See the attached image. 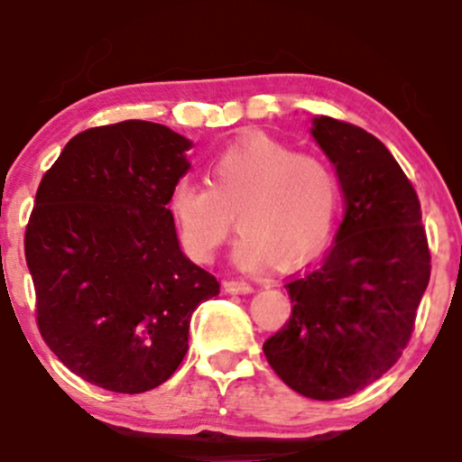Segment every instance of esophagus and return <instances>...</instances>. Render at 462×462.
Listing matches in <instances>:
<instances>
[{"label":"esophagus","mask_w":462,"mask_h":462,"mask_svg":"<svg viewBox=\"0 0 462 462\" xmlns=\"http://www.w3.org/2000/svg\"><path fill=\"white\" fill-rule=\"evenodd\" d=\"M226 291L227 293H252L254 286L249 282H243V280H227L226 282Z\"/></svg>","instance_id":"obj_1"}]
</instances>
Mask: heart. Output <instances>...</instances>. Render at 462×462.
I'll list each match as a JSON object with an SVG mask.
<instances>
[{
	"mask_svg": "<svg viewBox=\"0 0 462 462\" xmlns=\"http://www.w3.org/2000/svg\"><path fill=\"white\" fill-rule=\"evenodd\" d=\"M206 178L208 187L178 180L169 195L180 243L195 261L219 252L232 213L241 227L232 256L247 272H263L280 258L284 264L306 263L330 236L338 182L319 158L254 134L217 153Z\"/></svg>",
	"mask_w": 462,
	"mask_h": 462,
	"instance_id": "1",
	"label": "heart"
}]
</instances>
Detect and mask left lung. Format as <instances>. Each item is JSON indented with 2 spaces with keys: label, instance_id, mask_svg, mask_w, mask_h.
<instances>
[{
  "label": "left lung",
  "instance_id": "left-lung-1",
  "mask_svg": "<svg viewBox=\"0 0 462 462\" xmlns=\"http://www.w3.org/2000/svg\"><path fill=\"white\" fill-rule=\"evenodd\" d=\"M310 134L337 169L346 217L319 267L286 284L293 310L263 352L300 395L341 400L402 356L430 252L415 189L383 143L332 116H315Z\"/></svg>",
  "mask_w": 462,
  "mask_h": 462
}]
</instances>
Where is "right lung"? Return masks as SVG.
Returning <instances> with one entry per match:
<instances>
[{
  "label": "right lung",
  "instance_id": "add662e5",
  "mask_svg": "<svg viewBox=\"0 0 462 462\" xmlns=\"http://www.w3.org/2000/svg\"><path fill=\"white\" fill-rule=\"evenodd\" d=\"M190 147L152 121L84 130L36 190L25 263L39 330L67 369L106 391L145 393L171 378L190 315L219 295L167 208Z\"/></svg>",
  "mask_w": 462,
  "mask_h": 462
}]
</instances>
